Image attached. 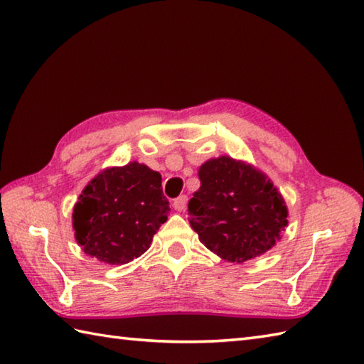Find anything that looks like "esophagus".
<instances>
[{
	"instance_id": "1",
	"label": "esophagus",
	"mask_w": 364,
	"mask_h": 364,
	"mask_svg": "<svg viewBox=\"0 0 364 364\" xmlns=\"http://www.w3.org/2000/svg\"><path fill=\"white\" fill-rule=\"evenodd\" d=\"M188 206V197L186 196H180L178 198L173 200V208L176 211H184Z\"/></svg>"
}]
</instances>
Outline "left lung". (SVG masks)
<instances>
[{"label": "left lung", "mask_w": 364, "mask_h": 364, "mask_svg": "<svg viewBox=\"0 0 364 364\" xmlns=\"http://www.w3.org/2000/svg\"><path fill=\"white\" fill-rule=\"evenodd\" d=\"M200 189L189 200V223L222 259L244 262L280 241L288 208L269 178L242 161L220 156L198 168Z\"/></svg>", "instance_id": "left-lung-1"}]
</instances>
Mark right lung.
<instances>
[{
	"instance_id": "obj_1",
	"label": "right lung",
	"mask_w": 364,
	"mask_h": 364,
	"mask_svg": "<svg viewBox=\"0 0 364 364\" xmlns=\"http://www.w3.org/2000/svg\"><path fill=\"white\" fill-rule=\"evenodd\" d=\"M168 211L158 172L136 161L106 168L73 208L76 242L107 264H127L149 250Z\"/></svg>"
}]
</instances>
